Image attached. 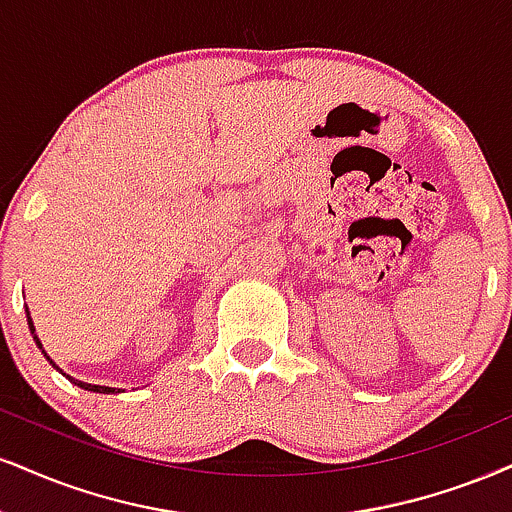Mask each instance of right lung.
Returning <instances> with one entry per match:
<instances>
[{
    "mask_svg": "<svg viewBox=\"0 0 512 512\" xmlns=\"http://www.w3.org/2000/svg\"><path fill=\"white\" fill-rule=\"evenodd\" d=\"M28 325H30V332H35V327H33V320H30V315H28ZM35 342H37V346H40V349H42L40 339L35 337ZM44 356H47V353H44ZM47 361L54 365V361H52V358H49V356H47ZM54 368H56V365H54ZM56 370H59V368H56ZM63 375H66V372H63ZM66 377H68V375H66ZM68 380H71L73 384H78V387H82V389H85V391H97V394H109V391H111V394H113V391H116V389H111V387H99V384H87V382H78V380H73V377H68ZM118 391H121V389H118Z\"/></svg>",
    "mask_w": 512,
    "mask_h": 512,
    "instance_id": "add662e5",
    "label": "right lung"
}]
</instances>
